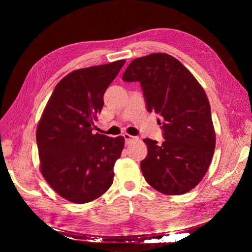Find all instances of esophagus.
<instances>
[{"label": "esophagus", "mask_w": 252, "mask_h": 252, "mask_svg": "<svg viewBox=\"0 0 252 252\" xmlns=\"http://www.w3.org/2000/svg\"><path fill=\"white\" fill-rule=\"evenodd\" d=\"M123 136H124L125 143H126V144H129V143H130L131 141H133V140L135 139L134 136H132V135H130V134H128V133H124V134H123Z\"/></svg>", "instance_id": "34e87169"}]
</instances>
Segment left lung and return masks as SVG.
<instances>
[{"mask_svg": "<svg viewBox=\"0 0 252 252\" xmlns=\"http://www.w3.org/2000/svg\"><path fill=\"white\" fill-rule=\"evenodd\" d=\"M122 79L140 82L147 110L163 118L165 141L143 140L148 149L141 162L145 180L164 194L188 192L207 172L216 147L210 104L203 87L167 53L134 59Z\"/></svg>", "mask_w": 252, "mask_h": 252, "instance_id": "obj_1", "label": "left lung"}]
</instances>
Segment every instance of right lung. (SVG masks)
<instances>
[{
    "label": "right lung",
    "instance_id": "1",
    "mask_svg": "<svg viewBox=\"0 0 252 252\" xmlns=\"http://www.w3.org/2000/svg\"><path fill=\"white\" fill-rule=\"evenodd\" d=\"M125 60L68 73L53 90L36 128L40 169L50 187L77 204L94 201L113 182L124 138L93 133L106 89Z\"/></svg>",
    "mask_w": 252,
    "mask_h": 252
}]
</instances>
